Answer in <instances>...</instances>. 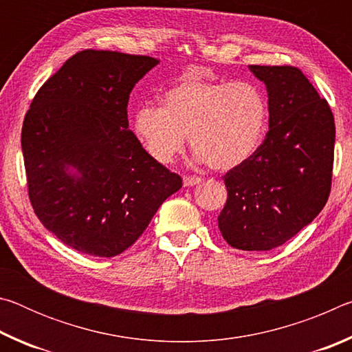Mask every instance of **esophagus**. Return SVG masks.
Masks as SVG:
<instances>
[{
  "label": "esophagus",
  "instance_id": "1",
  "mask_svg": "<svg viewBox=\"0 0 352 352\" xmlns=\"http://www.w3.org/2000/svg\"><path fill=\"white\" fill-rule=\"evenodd\" d=\"M199 183H201V178H199V177H184L183 178V184L186 188L195 186V184H199Z\"/></svg>",
  "mask_w": 352,
  "mask_h": 352
}]
</instances>
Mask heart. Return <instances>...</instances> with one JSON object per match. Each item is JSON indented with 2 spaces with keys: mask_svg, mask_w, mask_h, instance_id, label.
I'll use <instances>...</instances> for the list:
<instances>
[{
  "mask_svg": "<svg viewBox=\"0 0 352 352\" xmlns=\"http://www.w3.org/2000/svg\"><path fill=\"white\" fill-rule=\"evenodd\" d=\"M269 104L250 80H205L184 76L162 94V107L141 104L132 127L148 157L169 164L186 135L194 160L216 170L247 163L264 140Z\"/></svg>",
  "mask_w": 352,
  "mask_h": 352,
  "instance_id": "1",
  "label": "heart"
}]
</instances>
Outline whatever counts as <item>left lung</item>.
<instances>
[{"mask_svg":"<svg viewBox=\"0 0 352 352\" xmlns=\"http://www.w3.org/2000/svg\"><path fill=\"white\" fill-rule=\"evenodd\" d=\"M269 98V133L247 163L225 175L217 217L223 239L243 252L283 245L318 216L331 190L336 124L329 105L294 67L250 65Z\"/></svg>","mask_w":352,"mask_h":352,"instance_id":"left-lung-1","label":"left lung"}]
</instances>
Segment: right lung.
I'll list each match as a JSON object with an SVG mask.
<instances>
[{
  "mask_svg": "<svg viewBox=\"0 0 352 352\" xmlns=\"http://www.w3.org/2000/svg\"><path fill=\"white\" fill-rule=\"evenodd\" d=\"M158 58L87 50L45 82L26 113L29 199L47 231L83 254L111 258L144 233L180 175L129 130L135 83Z\"/></svg>",
  "mask_w": 352,
  "mask_h": 352,
  "instance_id": "add662e5",
  "label": "right lung"
}]
</instances>
